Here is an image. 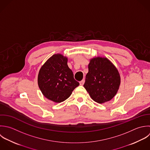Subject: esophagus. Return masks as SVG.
<instances>
[{"instance_id":"esophagus-1","label":"esophagus","mask_w":150,"mask_h":150,"mask_svg":"<svg viewBox=\"0 0 150 150\" xmlns=\"http://www.w3.org/2000/svg\"><path fill=\"white\" fill-rule=\"evenodd\" d=\"M84 83H85V80H84V79H82L81 81H80V82H79L80 85H82V86L84 84Z\"/></svg>"}]
</instances>
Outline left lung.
I'll return each instance as SVG.
<instances>
[{"label": "left lung", "instance_id": "1", "mask_svg": "<svg viewBox=\"0 0 150 150\" xmlns=\"http://www.w3.org/2000/svg\"><path fill=\"white\" fill-rule=\"evenodd\" d=\"M88 69L83 86L91 98L99 103L113 99L120 84V75L113 64L106 58L97 57L91 60Z\"/></svg>", "mask_w": 150, "mask_h": 150}]
</instances>
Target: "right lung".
<instances>
[{"label":"right lung","mask_w":150,"mask_h":150,"mask_svg":"<svg viewBox=\"0 0 150 150\" xmlns=\"http://www.w3.org/2000/svg\"><path fill=\"white\" fill-rule=\"evenodd\" d=\"M67 58L58 54L52 55L41 68L38 86L47 99L60 103L68 99L79 83L67 65Z\"/></svg>","instance_id":"obj_1"}]
</instances>
